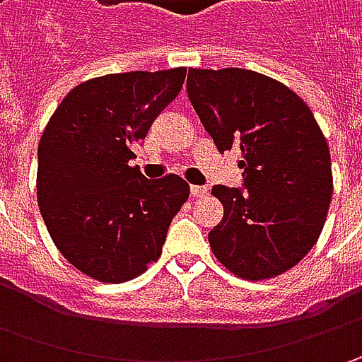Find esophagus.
I'll use <instances>...</instances> for the list:
<instances>
[{
	"label": "esophagus",
	"instance_id": "esophagus-1",
	"mask_svg": "<svg viewBox=\"0 0 362 362\" xmlns=\"http://www.w3.org/2000/svg\"><path fill=\"white\" fill-rule=\"evenodd\" d=\"M209 193V189L203 187V185H191V195L193 197H205Z\"/></svg>",
	"mask_w": 362,
	"mask_h": 362
}]
</instances>
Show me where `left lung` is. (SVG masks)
<instances>
[{
	"mask_svg": "<svg viewBox=\"0 0 362 362\" xmlns=\"http://www.w3.org/2000/svg\"><path fill=\"white\" fill-rule=\"evenodd\" d=\"M187 94L217 151L240 148L243 189L214 185L223 219L211 252L243 280L294 268L318 240L332 197L325 134L286 84L254 70L189 68Z\"/></svg>",
	"mask_w": 362,
	"mask_h": 362,
	"instance_id": "8db88e82",
	"label": "left lung"
}]
</instances>
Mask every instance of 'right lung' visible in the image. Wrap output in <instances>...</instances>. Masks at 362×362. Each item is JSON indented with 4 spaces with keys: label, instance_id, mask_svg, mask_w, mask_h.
I'll return each instance as SVG.
<instances>
[{
    "label": "right lung",
    "instance_id": "1",
    "mask_svg": "<svg viewBox=\"0 0 362 362\" xmlns=\"http://www.w3.org/2000/svg\"><path fill=\"white\" fill-rule=\"evenodd\" d=\"M185 68L92 78L66 94L37 145V205L52 242L92 280L127 282L157 262L189 199L179 175L145 179L129 160L183 88Z\"/></svg>",
    "mask_w": 362,
    "mask_h": 362
}]
</instances>
